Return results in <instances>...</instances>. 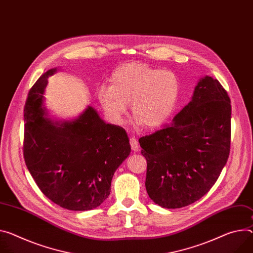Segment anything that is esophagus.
<instances>
[{
    "instance_id": "34e87169",
    "label": "esophagus",
    "mask_w": 253,
    "mask_h": 253,
    "mask_svg": "<svg viewBox=\"0 0 253 253\" xmlns=\"http://www.w3.org/2000/svg\"><path fill=\"white\" fill-rule=\"evenodd\" d=\"M130 145H131V148L133 151H135V152L139 151V144L135 137H131L130 138Z\"/></svg>"
}]
</instances>
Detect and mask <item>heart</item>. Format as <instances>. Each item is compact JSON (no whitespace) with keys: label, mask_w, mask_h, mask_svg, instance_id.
<instances>
[{"label":"heart","mask_w":253,"mask_h":253,"mask_svg":"<svg viewBox=\"0 0 253 253\" xmlns=\"http://www.w3.org/2000/svg\"><path fill=\"white\" fill-rule=\"evenodd\" d=\"M112 85L102 84L97 90L98 101L108 117L122 123L131 104L136 125L156 128L169 121L180 95L176 75L145 63H127L115 71Z\"/></svg>","instance_id":"1"}]
</instances>
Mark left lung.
<instances>
[{
    "mask_svg": "<svg viewBox=\"0 0 253 253\" xmlns=\"http://www.w3.org/2000/svg\"><path fill=\"white\" fill-rule=\"evenodd\" d=\"M230 138V99L217 80L205 76L169 126L139 139L149 198L167 209L200 200L225 167Z\"/></svg>",
    "mask_w": 253,
    "mask_h": 253,
    "instance_id": "left-lung-1",
    "label": "left lung"
}]
</instances>
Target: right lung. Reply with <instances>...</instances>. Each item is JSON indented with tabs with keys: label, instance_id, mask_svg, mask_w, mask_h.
<instances>
[{
	"label": "right lung",
	"instance_id": "right-lung-1",
	"mask_svg": "<svg viewBox=\"0 0 253 253\" xmlns=\"http://www.w3.org/2000/svg\"><path fill=\"white\" fill-rule=\"evenodd\" d=\"M57 67L31 87L24 108V158L40 191L64 209L88 211L110 195L116 169L131 152L126 131L107 124L87 106L78 117L58 120L45 107V88Z\"/></svg>",
	"mask_w": 253,
	"mask_h": 253
}]
</instances>
